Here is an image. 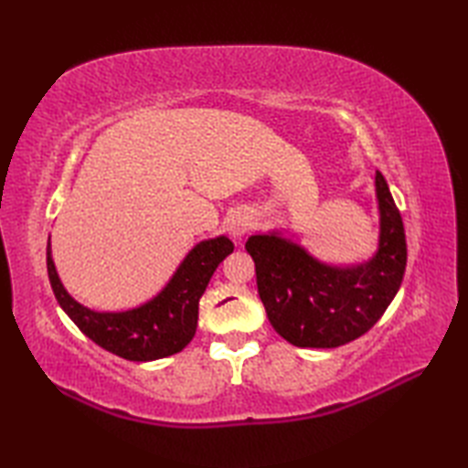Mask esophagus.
<instances>
[{
  "label": "esophagus",
  "instance_id": "esophagus-1",
  "mask_svg": "<svg viewBox=\"0 0 468 468\" xmlns=\"http://www.w3.org/2000/svg\"><path fill=\"white\" fill-rule=\"evenodd\" d=\"M227 229H229V233H231L233 239H241L247 229H250V217L243 213L233 215L231 218H229Z\"/></svg>",
  "mask_w": 468,
  "mask_h": 468
}]
</instances>
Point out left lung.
<instances>
[{"label":"left lung","instance_id":"8db88e82","mask_svg":"<svg viewBox=\"0 0 468 468\" xmlns=\"http://www.w3.org/2000/svg\"><path fill=\"white\" fill-rule=\"evenodd\" d=\"M380 239L370 260L330 265L280 231L251 235L257 290L273 330L297 347H337L366 334L399 293L406 235L386 178L376 171Z\"/></svg>","mask_w":468,"mask_h":468}]
</instances>
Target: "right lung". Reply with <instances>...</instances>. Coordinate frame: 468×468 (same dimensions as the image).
I'll return each mask as SVG.
<instances>
[{
  "label": "right lung",
  "instance_id": "1",
  "mask_svg": "<svg viewBox=\"0 0 468 468\" xmlns=\"http://www.w3.org/2000/svg\"><path fill=\"white\" fill-rule=\"evenodd\" d=\"M229 253H233V241L225 235L197 243L153 300L126 312H96L76 302L59 282L49 239L46 261L59 307L84 335L124 360L153 362L181 352L193 340L198 300Z\"/></svg>",
  "mask_w": 468,
  "mask_h": 468
}]
</instances>
